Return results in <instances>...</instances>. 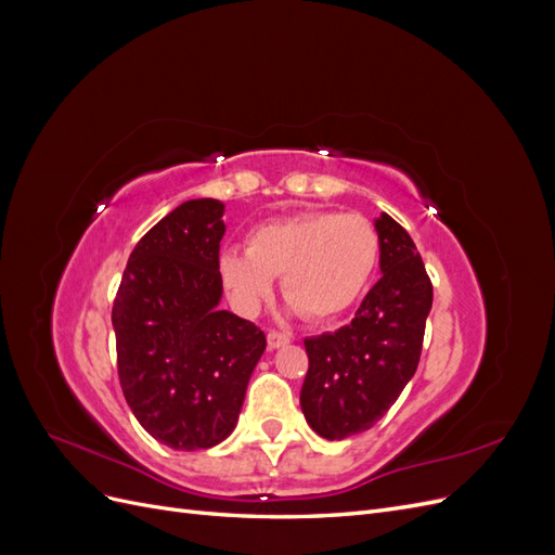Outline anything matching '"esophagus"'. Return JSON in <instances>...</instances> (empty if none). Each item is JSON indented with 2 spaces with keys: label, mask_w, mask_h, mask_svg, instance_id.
I'll return each mask as SVG.
<instances>
[{
  "label": "esophagus",
  "mask_w": 555,
  "mask_h": 555,
  "mask_svg": "<svg viewBox=\"0 0 555 555\" xmlns=\"http://www.w3.org/2000/svg\"><path fill=\"white\" fill-rule=\"evenodd\" d=\"M266 338H268V347H271V349H280V347L292 343V335L289 333H280V331H271V333L266 335Z\"/></svg>",
  "instance_id": "esophagus-1"
}]
</instances>
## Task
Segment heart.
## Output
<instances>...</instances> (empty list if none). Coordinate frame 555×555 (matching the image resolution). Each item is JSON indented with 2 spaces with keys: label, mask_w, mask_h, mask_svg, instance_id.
<instances>
[{
  "label": "heart",
  "mask_w": 555,
  "mask_h": 555,
  "mask_svg": "<svg viewBox=\"0 0 555 555\" xmlns=\"http://www.w3.org/2000/svg\"><path fill=\"white\" fill-rule=\"evenodd\" d=\"M379 233L367 217L338 210H306L261 224L247 251L220 255V278L241 314H257L282 278V292L314 322L347 312L371 284L379 263Z\"/></svg>",
  "instance_id": "b5f03b06"
}]
</instances>
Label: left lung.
Here are the masks:
<instances>
[{"mask_svg":"<svg viewBox=\"0 0 555 555\" xmlns=\"http://www.w3.org/2000/svg\"><path fill=\"white\" fill-rule=\"evenodd\" d=\"M382 278L354 319L335 333L306 338L308 375L300 410L326 440L373 428L412 379L422 357L433 284L410 233L382 212Z\"/></svg>","mask_w":555,"mask_h":555,"instance_id":"1","label":"left lung"}]
</instances>
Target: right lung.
I'll return each instance as SVG.
<instances>
[{"label":"right lung","mask_w":555,"mask_h":555,"mask_svg":"<svg viewBox=\"0 0 555 555\" xmlns=\"http://www.w3.org/2000/svg\"><path fill=\"white\" fill-rule=\"evenodd\" d=\"M222 215L217 198L184 201L166 215L133 247L113 304L127 405L178 451L229 438L266 349L259 326L217 308Z\"/></svg>","instance_id":"add662e5"}]
</instances>
